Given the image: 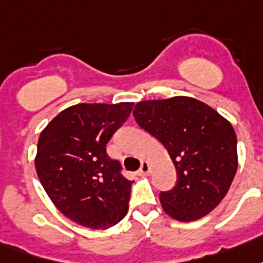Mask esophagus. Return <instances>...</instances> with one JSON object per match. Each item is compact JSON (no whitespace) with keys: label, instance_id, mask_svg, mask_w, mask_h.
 Masks as SVG:
<instances>
[{"label":"esophagus","instance_id":"34e87169","mask_svg":"<svg viewBox=\"0 0 263 263\" xmlns=\"http://www.w3.org/2000/svg\"><path fill=\"white\" fill-rule=\"evenodd\" d=\"M151 170V165H150V162L148 161H143L141 162V166H140V170H139V174L140 175H145V174H148Z\"/></svg>","mask_w":263,"mask_h":263}]
</instances>
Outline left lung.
Instances as JSON below:
<instances>
[{"instance_id": "left-lung-1", "label": "left lung", "mask_w": 263, "mask_h": 263, "mask_svg": "<svg viewBox=\"0 0 263 263\" xmlns=\"http://www.w3.org/2000/svg\"><path fill=\"white\" fill-rule=\"evenodd\" d=\"M133 115L175 165L176 185L160 193L162 210L186 223L217 208L238 168L237 136L229 120L191 97L141 101Z\"/></svg>"}]
</instances>
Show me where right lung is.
<instances>
[{
	"label": "right lung",
	"mask_w": 263,
	"mask_h": 263,
	"mask_svg": "<svg viewBox=\"0 0 263 263\" xmlns=\"http://www.w3.org/2000/svg\"><path fill=\"white\" fill-rule=\"evenodd\" d=\"M133 102L78 103L61 110L40 133L34 166L54 206L92 230L118 224L129 210L132 181L106 144L129 118Z\"/></svg>",
	"instance_id": "1"
}]
</instances>
